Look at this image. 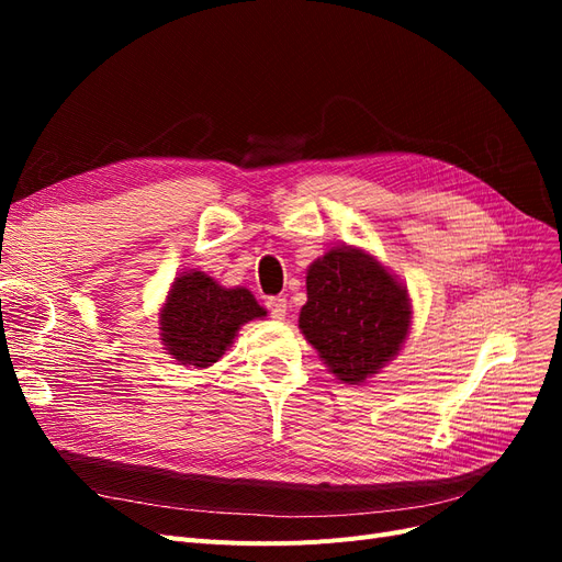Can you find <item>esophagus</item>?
<instances>
[{"instance_id": "34e87169", "label": "esophagus", "mask_w": 562, "mask_h": 562, "mask_svg": "<svg viewBox=\"0 0 562 562\" xmlns=\"http://www.w3.org/2000/svg\"><path fill=\"white\" fill-rule=\"evenodd\" d=\"M267 310H269V314L274 316V318H283L285 316V312H288V300L285 297H269L267 300Z\"/></svg>"}]
</instances>
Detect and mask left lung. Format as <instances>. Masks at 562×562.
I'll return each mask as SVG.
<instances>
[{"label": "left lung", "instance_id": "8db88e82", "mask_svg": "<svg viewBox=\"0 0 562 562\" xmlns=\"http://www.w3.org/2000/svg\"><path fill=\"white\" fill-rule=\"evenodd\" d=\"M411 300L359 248H333L307 271L300 330L337 380L359 384L398 353L411 330Z\"/></svg>", "mask_w": 562, "mask_h": 562}]
</instances>
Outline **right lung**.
Here are the masks:
<instances>
[{
  "label": "right lung",
  "mask_w": 562,
  "mask_h": 562,
  "mask_svg": "<svg viewBox=\"0 0 562 562\" xmlns=\"http://www.w3.org/2000/svg\"><path fill=\"white\" fill-rule=\"evenodd\" d=\"M246 288H223L203 271H184L161 307V339L180 366L209 368L227 351L244 323L265 316Z\"/></svg>",
  "instance_id": "1"
}]
</instances>
